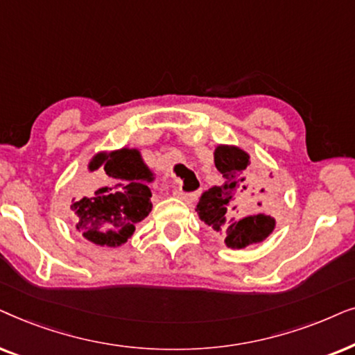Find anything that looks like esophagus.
Returning a JSON list of instances; mask_svg holds the SVG:
<instances>
[{
    "mask_svg": "<svg viewBox=\"0 0 355 355\" xmlns=\"http://www.w3.org/2000/svg\"><path fill=\"white\" fill-rule=\"evenodd\" d=\"M175 196L180 198V200L187 201V202H191L196 198V193H185V191H182V190H175Z\"/></svg>",
    "mask_w": 355,
    "mask_h": 355,
    "instance_id": "1",
    "label": "esophagus"
}]
</instances>
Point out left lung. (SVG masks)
<instances>
[{
	"label": "left lung",
	"mask_w": 355,
	"mask_h": 355,
	"mask_svg": "<svg viewBox=\"0 0 355 355\" xmlns=\"http://www.w3.org/2000/svg\"><path fill=\"white\" fill-rule=\"evenodd\" d=\"M214 162L222 173V183L200 196L195 209L201 220L222 235L230 248L263 242L274 230L276 220L259 209L264 190L250 168V155L234 146H217Z\"/></svg>",
	"instance_id": "obj_1"
}]
</instances>
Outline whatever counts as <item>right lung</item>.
<instances>
[{"label": "right lung", "mask_w": 355, "mask_h": 355, "mask_svg": "<svg viewBox=\"0 0 355 355\" xmlns=\"http://www.w3.org/2000/svg\"><path fill=\"white\" fill-rule=\"evenodd\" d=\"M89 170H98V175L91 178V191L71 205L78 217L76 229L92 243L118 247L153 209L149 188L153 173L136 149L97 154Z\"/></svg>", "instance_id": "obj_1"}]
</instances>
